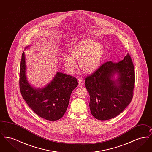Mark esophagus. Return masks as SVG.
Here are the masks:
<instances>
[{
    "label": "esophagus",
    "mask_w": 152,
    "mask_h": 152,
    "mask_svg": "<svg viewBox=\"0 0 152 152\" xmlns=\"http://www.w3.org/2000/svg\"><path fill=\"white\" fill-rule=\"evenodd\" d=\"M78 82H79V85L80 87L83 86L84 85V82L83 80L79 79L78 80Z\"/></svg>",
    "instance_id": "obj_1"
}]
</instances>
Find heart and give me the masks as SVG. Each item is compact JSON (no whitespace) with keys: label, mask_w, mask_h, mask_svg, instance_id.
Masks as SVG:
<instances>
[{"label":"heart","mask_w":152,"mask_h":152,"mask_svg":"<svg viewBox=\"0 0 152 152\" xmlns=\"http://www.w3.org/2000/svg\"><path fill=\"white\" fill-rule=\"evenodd\" d=\"M104 52L105 48L102 44L92 39H84L70 48V55H63L64 65L68 72L73 73L77 67L75 60H79L80 69L85 73L90 74L99 67Z\"/></svg>","instance_id":"obj_1"}]
</instances>
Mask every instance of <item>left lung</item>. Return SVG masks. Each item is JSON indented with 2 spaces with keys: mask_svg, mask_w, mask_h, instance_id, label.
<instances>
[{
  "mask_svg": "<svg viewBox=\"0 0 152 152\" xmlns=\"http://www.w3.org/2000/svg\"><path fill=\"white\" fill-rule=\"evenodd\" d=\"M118 75L117 80L114 76ZM94 118L107 120L120 114L133 98L135 72L129 54L118 63L107 61L85 78Z\"/></svg>",
  "mask_w": 152,
  "mask_h": 152,
  "instance_id": "left-lung-1",
  "label": "left lung"
}]
</instances>
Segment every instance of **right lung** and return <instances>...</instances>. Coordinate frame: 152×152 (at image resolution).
Here are the masks:
<instances>
[{"label":"right lung","mask_w":152,"mask_h":152,"mask_svg":"<svg viewBox=\"0 0 152 152\" xmlns=\"http://www.w3.org/2000/svg\"><path fill=\"white\" fill-rule=\"evenodd\" d=\"M26 71L23 52L19 73V87L23 98L37 116L50 121L60 119L68 108L72 92L77 87V79L72 76L58 72L47 86L42 89H36L29 84Z\"/></svg>","instance_id":"obj_1"}]
</instances>
